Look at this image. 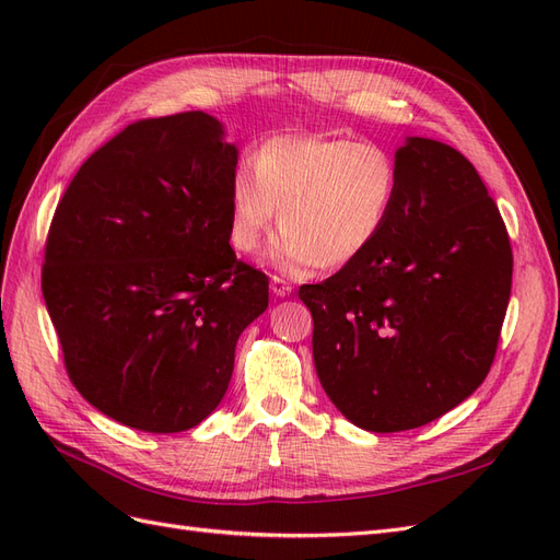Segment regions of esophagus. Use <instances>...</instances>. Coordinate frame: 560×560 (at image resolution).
<instances>
[{"label": "esophagus", "instance_id": "obj_1", "mask_svg": "<svg viewBox=\"0 0 560 560\" xmlns=\"http://www.w3.org/2000/svg\"><path fill=\"white\" fill-rule=\"evenodd\" d=\"M270 292H273L276 296H290L292 282L282 276H270Z\"/></svg>", "mask_w": 560, "mask_h": 560}]
</instances>
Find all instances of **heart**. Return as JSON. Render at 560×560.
I'll return each mask as SVG.
<instances>
[{"label":"heart","instance_id":"1","mask_svg":"<svg viewBox=\"0 0 560 560\" xmlns=\"http://www.w3.org/2000/svg\"><path fill=\"white\" fill-rule=\"evenodd\" d=\"M399 194V165L374 142L276 138L233 171L229 238L254 252L278 219L268 257L287 273L338 268L376 243Z\"/></svg>","mask_w":560,"mask_h":560}]
</instances>
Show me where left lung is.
Returning a JSON list of instances; mask_svg holds the SVG:
<instances>
[{"label": "left lung", "instance_id": "obj_1", "mask_svg": "<svg viewBox=\"0 0 560 560\" xmlns=\"http://www.w3.org/2000/svg\"><path fill=\"white\" fill-rule=\"evenodd\" d=\"M399 194L364 254L301 284L325 393L354 425L401 432L467 399L493 366L512 294V245L495 200L453 147L409 138Z\"/></svg>", "mask_w": 560, "mask_h": 560}]
</instances>
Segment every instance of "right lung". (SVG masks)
Instances as JSON below:
<instances>
[{"mask_svg":"<svg viewBox=\"0 0 560 560\" xmlns=\"http://www.w3.org/2000/svg\"><path fill=\"white\" fill-rule=\"evenodd\" d=\"M235 165L217 118H142L86 159L50 219L42 292L67 376L128 428L206 420L268 306L266 273L229 245Z\"/></svg>","mask_w":560,"mask_h":560,"instance_id":"1","label":"right lung"}]
</instances>
